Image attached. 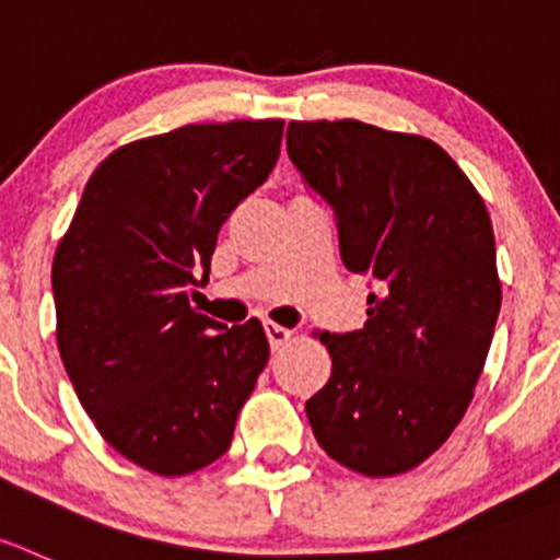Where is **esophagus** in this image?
Here are the masks:
<instances>
[{
	"instance_id": "34e87169",
	"label": "esophagus",
	"mask_w": 560,
	"mask_h": 560,
	"mask_svg": "<svg viewBox=\"0 0 560 560\" xmlns=\"http://www.w3.org/2000/svg\"><path fill=\"white\" fill-rule=\"evenodd\" d=\"M265 335H268L270 349H281V346L292 338V329L276 325V322H268V325H265Z\"/></svg>"
}]
</instances>
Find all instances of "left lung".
Returning <instances> with one entry per match:
<instances>
[{"mask_svg":"<svg viewBox=\"0 0 560 560\" xmlns=\"http://www.w3.org/2000/svg\"><path fill=\"white\" fill-rule=\"evenodd\" d=\"M287 152L335 211L346 268L375 281L362 329L319 335L332 373L305 402L314 438L368 478L408 472L464 419L491 349V217L448 152L416 133L295 120Z\"/></svg>","mask_w":560,"mask_h":560,"instance_id":"obj_1","label":"left lung"}]
</instances>
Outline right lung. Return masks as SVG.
<instances>
[{
  "label": "right lung",
  "instance_id": "obj_1",
  "mask_svg": "<svg viewBox=\"0 0 560 560\" xmlns=\"http://www.w3.org/2000/svg\"><path fill=\"white\" fill-rule=\"evenodd\" d=\"M284 120L182 126L98 163L52 257L61 362L102 438L179 478L231 448L268 364L257 319L225 327L190 305L217 233L268 179Z\"/></svg>",
  "mask_w": 560,
  "mask_h": 560
}]
</instances>
